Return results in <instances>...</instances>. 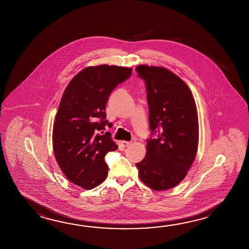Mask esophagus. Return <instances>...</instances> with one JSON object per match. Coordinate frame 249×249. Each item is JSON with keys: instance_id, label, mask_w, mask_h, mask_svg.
<instances>
[{"instance_id": "34e87169", "label": "esophagus", "mask_w": 249, "mask_h": 249, "mask_svg": "<svg viewBox=\"0 0 249 249\" xmlns=\"http://www.w3.org/2000/svg\"><path fill=\"white\" fill-rule=\"evenodd\" d=\"M132 142V141H122V142H121V143H122V146L126 147V146H128V145H130V144H131Z\"/></svg>"}]
</instances>
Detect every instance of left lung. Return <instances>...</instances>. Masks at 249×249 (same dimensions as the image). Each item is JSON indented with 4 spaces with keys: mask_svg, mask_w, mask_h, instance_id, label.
<instances>
[{
    "mask_svg": "<svg viewBox=\"0 0 249 249\" xmlns=\"http://www.w3.org/2000/svg\"><path fill=\"white\" fill-rule=\"evenodd\" d=\"M147 89L149 123L157 137L148 139L146 154L136 163L138 177L154 191L177 186L186 177L198 145L196 103L187 84L165 67L136 68Z\"/></svg>",
    "mask_w": 249,
    "mask_h": 249,
    "instance_id": "1",
    "label": "left lung"
}]
</instances>
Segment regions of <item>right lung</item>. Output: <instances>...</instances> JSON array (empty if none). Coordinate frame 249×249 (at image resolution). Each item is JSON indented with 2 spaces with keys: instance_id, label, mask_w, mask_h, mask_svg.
Segmentation results:
<instances>
[{
  "instance_id": "obj_1",
  "label": "right lung",
  "mask_w": 249,
  "mask_h": 249,
  "mask_svg": "<svg viewBox=\"0 0 249 249\" xmlns=\"http://www.w3.org/2000/svg\"><path fill=\"white\" fill-rule=\"evenodd\" d=\"M132 68L89 66L66 88L52 132L53 152L62 172L85 190L101 184L108 175L107 152L118 149L107 132L106 107L112 90L131 75Z\"/></svg>"
}]
</instances>
